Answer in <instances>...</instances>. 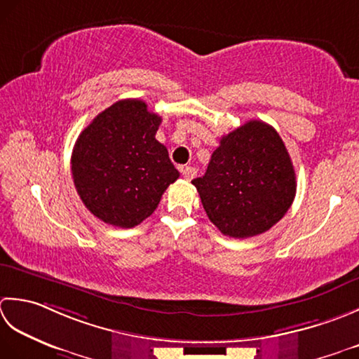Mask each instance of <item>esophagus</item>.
<instances>
[{"mask_svg": "<svg viewBox=\"0 0 359 359\" xmlns=\"http://www.w3.org/2000/svg\"><path fill=\"white\" fill-rule=\"evenodd\" d=\"M181 173H182V177H184L187 181H190V180H194V178H195L196 169H195V167L186 165V167H181Z\"/></svg>", "mask_w": 359, "mask_h": 359, "instance_id": "obj_1", "label": "esophagus"}]
</instances>
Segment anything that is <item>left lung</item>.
Returning <instances> with one entry per match:
<instances>
[{"instance_id":"left-lung-1","label":"left lung","mask_w":359,"mask_h":359,"mask_svg":"<svg viewBox=\"0 0 359 359\" xmlns=\"http://www.w3.org/2000/svg\"><path fill=\"white\" fill-rule=\"evenodd\" d=\"M192 184L222 233L248 238L282 220L296 195V173L279 133L250 121L222 137L206 173Z\"/></svg>"}]
</instances>
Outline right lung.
<instances>
[{
	"label": "right lung",
	"instance_id": "add662e5",
	"mask_svg": "<svg viewBox=\"0 0 359 359\" xmlns=\"http://www.w3.org/2000/svg\"><path fill=\"white\" fill-rule=\"evenodd\" d=\"M139 99H123L99 113L77 137L71 172L80 200L94 217L135 228L150 217L180 177L156 141L161 123Z\"/></svg>",
	"mask_w": 359,
	"mask_h": 359
}]
</instances>
